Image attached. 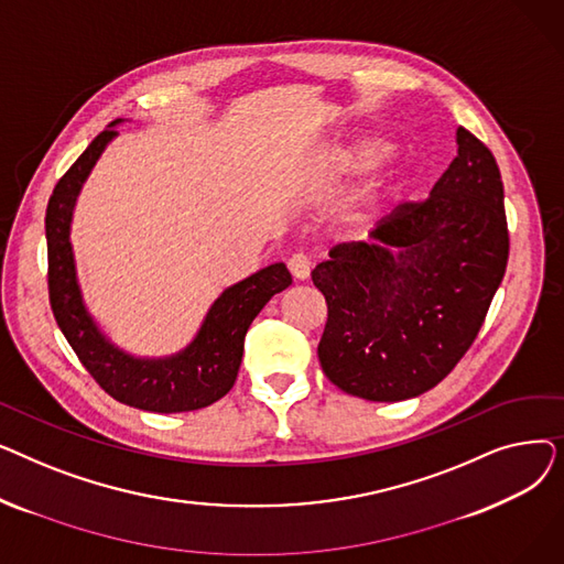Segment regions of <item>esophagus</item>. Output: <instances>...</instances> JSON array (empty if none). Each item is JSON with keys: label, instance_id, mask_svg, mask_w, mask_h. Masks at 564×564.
I'll return each instance as SVG.
<instances>
[{"label": "esophagus", "instance_id": "34e87169", "mask_svg": "<svg viewBox=\"0 0 564 564\" xmlns=\"http://www.w3.org/2000/svg\"><path fill=\"white\" fill-rule=\"evenodd\" d=\"M288 270H290V274L297 279V281H306L308 276H311V270H313V262H311V258L306 256V253H294V256H290V260H288Z\"/></svg>", "mask_w": 564, "mask_h": 564}]
</instances>
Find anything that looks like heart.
Masks as SVG:
<instances>
[{"instance_id":"obj_1","label":"heart","mask_w":564,"mask_h":564,"mask_svg":"<svg viewBox=\"0 0 564 564\" xmlns=\"http://www.w3.org/2000/svg\"><path fill=\"white\" fill-rule=\"evenodd\" d=\"M383 151V141L370 134H354L347 139L334 141L327 151L322 155L319 169H322V181L329 185L345 183L347 177L357 175L359 171L368 169ZM391 185V177L387 173H377L364 185L354 189L340 205V219L347 226H366L370 224L379 210L383 196Z\"/></svg>"}]
</instances>
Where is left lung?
I'll return each instance as SVG.
<instances>
[{
	"label": "left lung",
	"mask_w": 564,
	"mask_h": 564,
	"mask_svg": "<svg viewBox=\"0 0 564 564\" xmlns=\"http://www.w3.org/2000/svg\"><path fill=\"white\" fill-rule=\"evenodd\" d=\"M508 253L498 164L459 128L457 158L425 200L398 205L368 242L338 245L313 270L327 300L324 375L372 402L434 389L476 340Z\"/></svg>",
	"instance_id": "obj_1"
}]
</instances>
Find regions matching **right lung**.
<instances>
[{"label":"right lung","instance_id":"add662e5","mask_svg":"<svg viewBox=\"0 0 564 564\" xmlns=\"http://www.w3.org/2000/svg\"><path fill=\"white\" fill-rule=\"evenodd\" d=\"M118 123L121 118L88 143L50 196L45 213L50 306L82 366L113 400L155 413L196 411L232 389L251 322L276 292L292 283V276L283 262H274L226 288L207 311L196 338L173 357L139 359L116 347L84 306L70 247V221L82 185L116 137Z\"/></svg>","mask_w":564,"mask_h":564}]
</instances>
